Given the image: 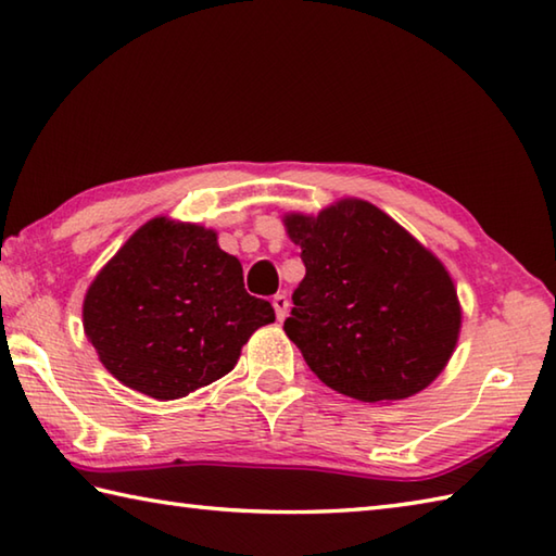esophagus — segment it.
<instances>
[{
  "label": "esophagus",
  "mask_w": 556,
  "mask_h": 556,
  "mask_svg": "<svg viewBox=\"0 0 556 556\" xmlns=\"http://www.w3.org/2000/svg\"><path fill=\"white\" fill-rule=\"evenodd\" d=\"M274 309H276V316H278V321H282L288 316V307H290V300H288V294H282V292H278V294H274Z\"/></svg>",
  "instance_id": "obj_1"
}]
</instances>
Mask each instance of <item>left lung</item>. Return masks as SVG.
I'll list each match as a JSON object with an SVG mask.
<instances>
[{
	"mask_svg": "<svg viewBox=\"0 0 556 556\" xmlns=\"http://www.w3.org/2000/svg\"><path fill=\"white\" fill-rule=\"evenodd\" d=\"M286 228L307 274L282 328L316 377L365 403L427 389L460 331L444 264L369 201L290 213Z\"/></svg>",
	"mask_w": 556,
	"mask_h": 556,
	"instance_id": "obj_1",
	"label": "left lung"
}]
</instances>
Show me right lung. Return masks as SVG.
I'll return each mask as SVG.
<instances>
[{
  "label": "right lung",
  "mask_w": 556,
  "mask_h": 556,
  "mask_svg": "<svg viewBox=\"0 0 556 556\" xmlns=\"http://www.w3.org/2000/svg\"><path fill=\"white\" fill-rule=\"evenodd\" d=\"M270 302L244 290L242 264L218 235L153 218L90 282L84 331L124 387L173 401L228 374Z\"/></svg>",
  "instance_id": "add662e5"
}]
</instances>
